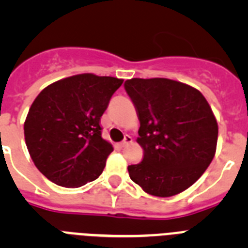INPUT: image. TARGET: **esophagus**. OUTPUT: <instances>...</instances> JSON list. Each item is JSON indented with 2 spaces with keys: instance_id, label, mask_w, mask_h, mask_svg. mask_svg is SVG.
I'll return each mask as SVG.
<instances>
[{
  "instance_id": "34e87169",
  "label": "esophagus",
  "mask_w": 248,
  "mask_h": 248,
  "mask_svg": "<svg viewBox=\"0 0 248 248\" xmlns=\"http://www.w3.org/2000/svg\"><path fill=\"white\" fill-rule=\"evenodd\" d=\"M131 143H133V138H131L130 135H125L124 140L122 141V146H125V145H128V144H131Z\"/></svg>"
}]
</instances>
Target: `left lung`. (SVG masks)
<instances>
[{"mask_svg":"<svg viewBox=\"0 0 248 248\" xmlns=\"http://www.w3.org/2000/svg\"><path fill=\"white\" fill-rule=\"evenodd\" d=\"M124 88L140 122L144 151L129 176L145 192L170 198L200 179L216 153L217 120L200 91L168 78H133Z\"/></svg>","mask_w":248,"mask_h":248,"instance_id":"obj_1","label":"left lung"}]
</instances>
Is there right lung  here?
Segmentation results:
<instances>
[{
  "label": "right lung",
  "instance_id": "right-lung-1",
  "mask_svg": "<svg viewBox=\"0 0 248 248\" xmlns=\"http://www.w3.org/2000/svg\"><path fill=\"white\" fill-rule=\"evenodd\" d=\"M123 79L77 74L47 85L25 120L34 165L48 180L80 187L99 177L113 145L102 138L100 117Z\"/></svg>",
  "mask_w": 248,
  "mask_h": 248
}]
</instances>
